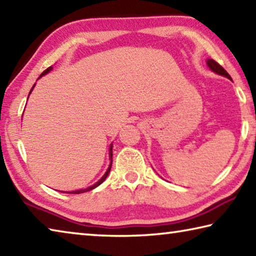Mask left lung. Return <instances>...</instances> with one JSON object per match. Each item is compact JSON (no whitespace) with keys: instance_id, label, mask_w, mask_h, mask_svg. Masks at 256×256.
Masks as SVG:
<instances>
[{"instance_id":"8db88e82","label":"left lung","mask_w":256,"mask_h":256,"mask_svg":"<svg viewBox=\"0 0 256 256\" xmlns=\"http://www.w3.org/2000/svg\"><path fill=\"white\" fill-rule=\"evenodd\" d=\"M206 64H208V66H209L214 72L218 73V74H220V76H226V78H228V79L232 80V78H230V76L228 74V72H227L226 70H224V68L222 66H220V64H219L218 62H216L214 60H212V58L208 60H206Z\"/></svg>"}]
</instances>
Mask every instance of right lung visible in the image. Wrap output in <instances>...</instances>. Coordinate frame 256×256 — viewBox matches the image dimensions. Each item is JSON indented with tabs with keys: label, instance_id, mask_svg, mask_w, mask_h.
<instances>
[{
	"label": "right lung",
	"instance_id": "add662e5",
	"mask_svg": "<svg viewBox=\"0 0 256 256\" xmlns=\"http://www.w3.org/2000/svg\"><path fill=\"white\" fill-rule=\"evenodd\" d=\"M52 70V66H50L48 68H46V70L42 73L40 74V76H45L46 73H48L50 71ZM32 89H34V86L32 88V90H30V92H32ZM30 92H29V94H30ZM110 167H108V170H107V172H105V175H104L100 180H99L96 184H94L92 186H90V188H84V190H73V192H68L70 194H80V193H84V192H88V190H94V188H97L98 185H100L104 180H106V177L108 176V174H110V168H112V146H110Z\"/></svg>",
	"mask_w": 256,
	"mask_h": 256
}]
</instances>
